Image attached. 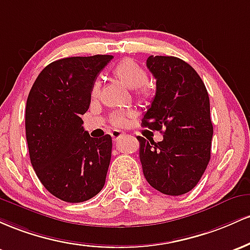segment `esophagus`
Returning a JSON list of instances; mask_svg holds the SVG:
<instances>
[{"label": "esophagus", "mask_w": 250, "mask_h": 250, "mask_svg": "<svg viewBox=\"0 0 250 250\" xmlns=\"http://www.w3.org/2000/svg\"><path fill=\"white\" fill-rule=\"evenodd\" d=\"M111 136L114 140H118L119 138H122V137H124L125 134H124V132H122V131H119V130H113L112 131Z\"/></svg>", "instance_id": "34e87169"}]
</instances>
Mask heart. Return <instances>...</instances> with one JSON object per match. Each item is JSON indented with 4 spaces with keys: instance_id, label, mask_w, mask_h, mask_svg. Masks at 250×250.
Segmentation results:
<instances>
[{
    "instance_id": "obj_1",
    "label": "heart",
    "mask_w": 250,
    "mask_h": 250,
    "mask_svg": "<svg viewBox=\"0 0 250 250\" xmlns=\"http://www.w3.org/2000/svg\"><path fill=\"white\" fill-rule=\"evenodd\" d=\"M112 74L126 87L136 89L137 94L140 98H147L150 95L151 89L146 83L147 73L132 59H124L120 61L113 68ZM98 92H99V81H95L92 86V94L95 95ZM126 122H127V117L122 112L114 113L112 116V123L114 126H124Z\"/></svg>"
}]
</instances>
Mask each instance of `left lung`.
Here are the masks:
<instances>
[{"label": "left lung", "mask_w": 250, "mask_h": 250, "mask_svg": "<svg viewBox=\"0 0 250 250\" xmlns=\"http://www.w3.org/2000/svg\"><path fill=\"white\" fill-rule=\"evenodd\" d=\"M146 66L156 79V95L142 126L161 131L163 140L137 137L143 172L162 193L183 195L197 186L210 161L209 95L197 72L181 59L151 55Z\"/></svg>", "instance_id": "1"}]
</instances>
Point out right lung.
Wrapping results in <instances>:
<instances>
[{
  "label": "right lung",
  "instance_id": "right-lung-1",
  "mask_svg": "<svg viewBox=\"0 0 250 250\" xmlns=\"http://www.w3.org/2000/svg\"><path fill=\"white\" fill-rule=\"evenodd\" d=\"M112 55L72 57L44 67L26 105L30 163L42 186L59 200L80 203L105 184L112 138H92L81 116L91 104L92 86Z\"/></svg>",
  "mask_w": 250,
  "mask_h": 250
}]
</instances>
